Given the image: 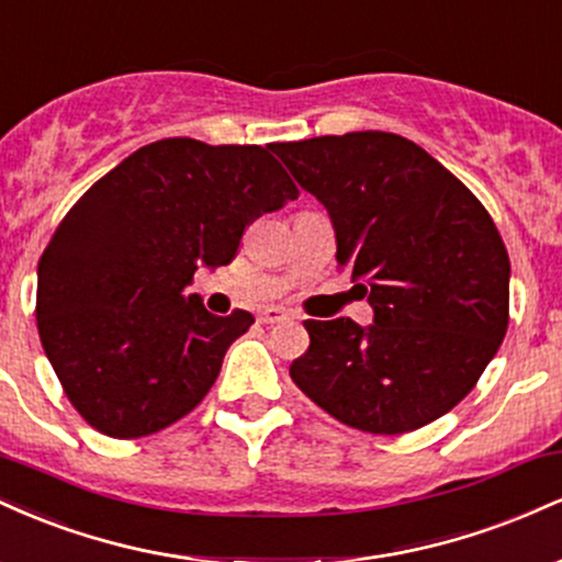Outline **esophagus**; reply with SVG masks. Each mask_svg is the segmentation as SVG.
<instances>
[{"mask_svg": "<svg viewBox=\"0 0 562 562\" xmlns=\"http://www.w3.org/2000/svg\"><path fill=\"white\" fill-rule=\"evenodd\" d=\"M259 319L263 322V325H274V322L290 319V312H288V308H280V306H269L259 314Z\"/></svg>", "mask_w": 562, "mask_h": 562, "instance_id": "1", "label": "esophagus"}]
</instances>
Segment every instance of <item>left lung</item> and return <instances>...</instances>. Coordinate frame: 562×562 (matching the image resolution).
I'll use <instances>...</instances> for the list:
<instances>
[{"mask_svg": "<svg viewBox=\"0 0 562 562\" xmlns=\"http://www.w3.org/2000/svg\"><path fill=\"white\" fill-rule=\"evenodd\" d=\"M272 150L330 214L340 267L372 325L306 319L295 385L335 420L396 436L473 391L507 333L509 259L492 216L454 173L391 132L277 142Z\"/></svg>", "mask_w": 562, "mask_h": 562, "instance_id": "obj_1", "label": "left lung"}]
</instances>
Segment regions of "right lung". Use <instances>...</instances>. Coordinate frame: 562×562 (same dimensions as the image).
<instances>
[{
  "label": "right lung",
  "mask_w": 562,
  "mask_h": 562,
  "mask_svg": "<svg viewBox=\"0 0 562 562\" xmlns=\"http://www.w3.org/2000/svg\"><path fill=\"white\" fill-rule=\"evenodd\" d=\"M299 198L269 147L190 137L139 147L68 211L38 261L36 325L70 404L100 434L150 436L195 409L254 325L184 293L245 227Z\"/></svg>",
  "instance_id": "right-lung-1"
}]
</instances>
